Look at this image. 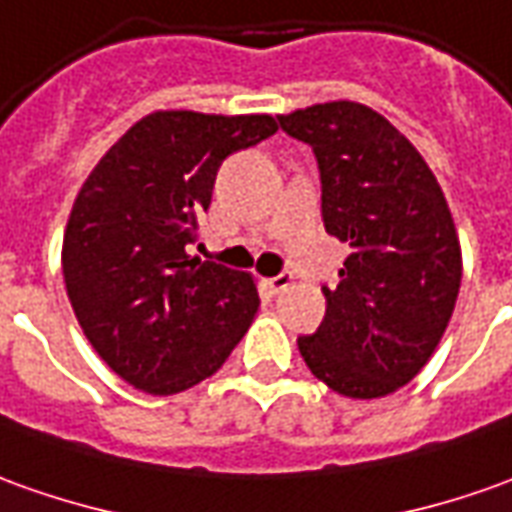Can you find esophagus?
I'll return each instance as SVG.
<instances>
[{
  "instance_id": "1",
  "label": "esophagus",
  "mask_w": 512,
  "mask_h": 512,
  "mask_svg": "<svg viewBox=\"0 0 512 512\" xmlns=\"http://www.w3.org/2000/svg\"><path fill=\"white\" fill-rule=\"evenodd\" d=\"M266 285H268V291H271V293H285L293 285V274L282 271V274H277V277L266 280Z\"/></svg>"
}]
</instances>
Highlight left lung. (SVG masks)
Listing matches in <instances>:
<instances>
[{"instance_id": "8db88e82", "label": "left lung", "mask_w": 512, "mask_h": 512, "mask_svg": "<svg viewBox=\"0 0 512 512\" xmlns=\"http://www.w3.org/2000/svg\"><path fill=\"white\" fill-rule=\"evenodd\" d=\"M277 119L313 146L324 227L352 246L299 352L341 396H388L427 366L455 310L463 255L452 210L427 160L377 110L338 99Z\"/></svg>"}]
</instances>
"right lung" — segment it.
<instances>
[{
	"mask_svg": "<svg viewBox=\"0 0 512 512\" xmlns=\"http://www.w3.org/2000/svg\"><path fill=\"white\" fill-rule=\"evenodd\" d=\"M268 113L155 110L82 182L63 280L85 338L121 380L171 396L213 377L255 321L249 271L188 255L221 160L277 132Z\"/></svg>",
	"mask_w": 512,
	"mask_h": 512,
	"instance_id": "add662e5",
	"label": "right lung"
}]
</instances>
